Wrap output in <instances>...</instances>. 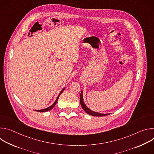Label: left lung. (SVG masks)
Masks as SVG:
<instances>
[{"label":"left lung","mask_w":154,"mask_h":154,"mask_svg":"<svg viewBox=\"0 0 154 154\" xmlns=\"http://www.w3.org/2000/svg\"><path fill=\"white\" fill-rule=\"evenodd\" d=\"M80 105L82 107V108L84 109V111L88 113L91 116H106L108 115L109 114H102V113H100L98 112H95L92 111L91 109H90L83 102V91H81V94H80Z\"/></svg>","instance_id":"8db88e82"}]
</instances>
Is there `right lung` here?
I'll return each instance as SVG.
<instances>
[{"instance_id":"1","label":"right lung","mask_w":154,"mask_h":154,"mask_svg":"<svg viewBox=\"0 0 154 154\" xmlns=\"http://www.w3.org/2000/svg\"><path fill=\"white\" fill-rule=\"evenodd\" d=\"M64 89H65V88H64L61 90V91L60 93V94H58V97H57V99H56V100L55 101V102L51 105V106H49L48 108H45V109H38V110H35V111H36V112H48V111H49V110H51V109H52L53 108H54V106L55 105V104L57 103V101H58V97H59V96H60V94L63 93V91L64 90Z\"/></svg>"}]
</instances>
